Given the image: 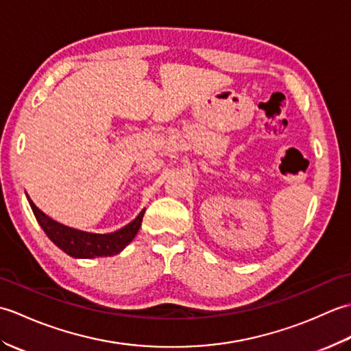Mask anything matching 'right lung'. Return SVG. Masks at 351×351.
Instances as JSON below:
<instances>
[{
	"label": "right lung",
	"mask_w": 351,
	"mask_h": 351,
	"mask_svg": "<svg viewBox=\"0 0 351 351\" xmlns=\"http://www.w3.org/2000/svg\"><path fill=\"white\" fill-rule=\"evenodd\" d=\"M29 206L34 213L36 220L48 235L49 240L57 247H60L64 253L73 258H98V256H111L117 255L128 245L132 238L138 232L141 220H143L145 210L141 211L136 220H132L130 225L116 230L111 234H88L83 230H77L68 228L60 223L49 219L37 208L32 199H28Z\"/></svg>",
	"instance_id": "right-lung-1"
}]
</instances>
